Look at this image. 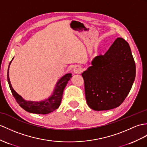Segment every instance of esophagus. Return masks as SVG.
Here are the masks:
<instances>
[{"instance_id": "obj_1", "label": "esophagus", "mask_w": 147, "mask_h": 147, "mask_svg": "<svg viewBox=\"0 0 147 147\" xmlns=\"http://www.w3.org/2000/svg\"><path fill=\"white\" fill-rule=\"evenodd\" d=\"M82 70V67L80 65H76L73 69V71L74 74H80Z\"/></svg>"}]
</instances>
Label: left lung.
<instances>
[{"mask_svg":"<svg viewBox=\"0 0 147 147\" xmlns=\"http://www.w3.org/2000/svg\"><path fill=\"white\" fill-rule=\"evenodd\" d=\"M135 74L129 44L117 38L105 54L95 57L82 74L88 107L102 111L120 106L131 90Z\"/></svg>","mask_w":147,"mask_h":147,"instance_id":"8db88e82","label":"left lung"}]
</instances>
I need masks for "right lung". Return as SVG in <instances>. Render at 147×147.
<instances>
[{"mask_svg": "<svg viewBox=\"0 0 147 147\" xmlns=\"http://www.w3.org/2000/svg\"><path fill=\"white\" fill-rule=\"evenodd\" d=\"M14 58V57H13ZM13 58L10 62L7 71V80L12 94L19 105L28 112L37 114H48L55 110L61 103L64 88L71 77V74H66L57 82L52 95L48 98L42 101L35 102L26 100L14 90L9 78V67Z\"/></svg>", "mask_w": 147, "mask_h": 147, "instance_id": "1", "label": "right lung"}]
</instances>
